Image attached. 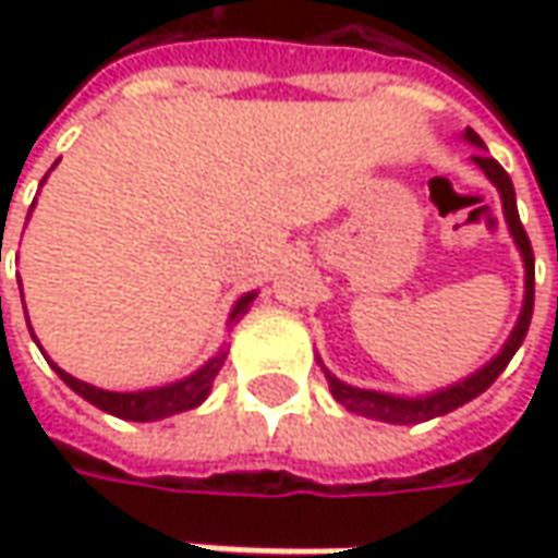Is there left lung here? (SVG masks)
<instances>
[{"mask_svg": "<svg viewBox=\"0 0 558 558\" xmlns=\"http://www.w3.org/2000/svg\"><path fill=\"white\" fill-rule=\"evenodd\" d=\"M465 140L475 142V145H482L484 148V142L478 140L475 130H465ZM475 163L487 173V180L500 189L506 223L512 229V239H515V245H519L522 257H525V307H522V316H519V326H515V332L509 335L504 351L494 356L482 373H475L472 378H465V381L447 388V391L422 397V400H400V397L378 395V391H363V388H351V385H344V381H338L335 375H329V388H332L335 400H338L341 407H348L351 413H363V416L378 418V422H395V425H416V422H425V418L444 416V413L457 410L462 403H469L472 397H478L482 391H487V388L497 381V375L509 366V360L519 351V344L525 341L527 326H531V313H534V251H531V242H527L525 226L519 220V210H515V189H512L509 173H506L504 167L494 161V158H487V155H475Z\"/></svg>", "mask_w": 558, "mask_h": 558, "instance_id": "1", "label": "left lung"}]
</instances>
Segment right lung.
<instances>
[{
    "label": "right lung",
    "instance_id": "add662e5",
    "mask_svg": "<svg viewBox=\"0 0 558 558\" xmlns=\"http://www.w3.org/2000/svg\"><path fill=\"white\" fill-rule=\"evenodd\" d=\"M254 301V294H245L239 304H235V311H232V319H239L242 313L247 311V304ZM223 351L214 356L210 363H204L202 369L195 375H189L183 381H173V385H167V388H151V391H130V395H118V391H101V388H93V385H86V381H80L74 375H68L64 369H58L54 366V373L61 375V381L68 385V388H74L76 395L83 397V400H89V403H96L98 410H105V413H111V416L118 418H130V422H155V418L163 416H173V413H183V410H192V407H198L207 391H210V385H214V375L220 373V363H223Z\"/></svg>",
    "mask_w": 558,
    "mask_h": 558
}]
</instances>
